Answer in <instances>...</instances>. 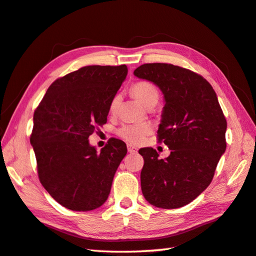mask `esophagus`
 I'll use <instances>...</instances> for the list:
<instances>
[{
	"instance_id": "34e87169",
	"label": "esophagus",
	"mask_w": 256,
	"mask_h": 256,
	"mask_svg": "<svg viewBox=\"0 0 256 256\" xmlns=\"http://www.w3.org/2000/svg\"><path fill=\"white\" fill-rule=\"evenodd\" d=\"M128 153H131V154L138 153V148H135V146H133L132 144H128Z\"/></svg>"
}]
</instances>
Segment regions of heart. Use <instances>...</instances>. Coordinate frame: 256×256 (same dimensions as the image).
Wrapping results in <instances>:
<instances>
[{
  "instance_id": "obj_1",
  "label": "heart",
  "mask_w": 256,
  "mask_h": 256,
  "mask_svg": "<svg viewBox=\"0 0 256 256\" xmlns=\"http://www.w3.org/2000/svg\"><path fill=\"white\" fill-rule=\"evenodd\" d=\"M131 91L134 96L142 103L144 106H148L150 103L157 102L160 99V90L157 86L148 80H138L131 86ZM118 106V96L112 98L108 104V112L116 113ZM153 132V128L150 124H130L124 125L118 130V135L123 138L125 142L130 144L140 145L142 144L145 138Z\"/></svg>"
}]
</instances>
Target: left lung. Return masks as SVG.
I'll list each match as a JSON object with an SVG mask.
<instances>
[{"label":"left lung","mask_w":256,"mask_h":256,"mask_svg":"<svg viewBox=\"0 0 256 256\" xmlns=\"http://www.w3.org/2000/svg\"><path fill=\"white\" fill-rule=\"evenodd\" d=\"M160 86L165 98L157 140L172 150L165 160L156 150H138L144 166L140 187L150 204L180 208L209 186L226 152V120L211 84L202 76L172 64H144L134 70Z\"/></svg>","instance_id":"1"}]
</instances>
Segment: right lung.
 <instances>
[{"mask_svg":"<svg viewBox=\"0 0 256 256\" xmlns=\"http://www.w3.org/2000/svg\"><path fill=\"white\" fill-rule=\"evenodd\" d=\"M126 74L125 64L82 67L54 81L36 108L30 144L38 178L64 208L90 211L108 197L126 145L110 138L96 153L88 138L106 123L108 104Z\"/></svg>","mask_w":256,"mask_h":256,"instance_id":"obj_1","label":"right lung"}]
</instances>
